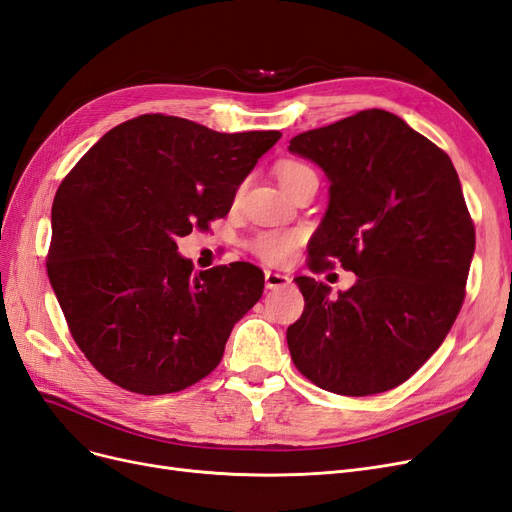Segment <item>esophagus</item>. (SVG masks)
I'll return each mask as SVG.
<instances>
[{
	"label": "esophagus",
	"instance_id": "obj_1",
	"mask_svg": "<svg viewBox=\"0 0 512 512\" xmlns=\"http://www.w3.org/2000/svg\"><path fill=\"white\" fill-rule=\"evenodd\" d=\"M287 285H291L289 274L266 270V289H280V287H287Z\"/></svg>",
	"mask_w": 512,
	"mask_h": 512
}]
</instances>
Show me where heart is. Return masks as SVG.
<instances>
[{
    "label": "heart",
    "instance_id": "b5f03b06",
    "mask_svg": "<svg viewBox=\"0 0 512 512\" xmlns=\"http://www.w3.org/2000/svg\"><path fill=\"white\" fill-rule=\"evenodd\" d=\"M276 176L278 183L283 185V189L289 193L295 185H300L302 180H306L308 176H315L306 163L293 161V159H285L280 161L276 166ZM295 244H298V236L295 234H261L255 238L253 242V251L270 263H283L293 255Z\"/></svg>",
    "mask_w": 512,
    "mask_h": 512
}]
</instances>
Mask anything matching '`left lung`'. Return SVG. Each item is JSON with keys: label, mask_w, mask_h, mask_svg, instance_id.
<instances>
[{"label": "left lung", "mask_w": 512, "mask_h": 512, "mask_svg": "<svg viewBox=\"0 0 512 512\" xmlns=\"http://www.w3.org/2000/svg\"><path fill=\"white\" fill-rule=\"evenodd\" d=\"M289 153L329 180L310 268L338 259L357 276L338 295L295 278L304 312L287 329L293 364L338 395L389 391L434 355L464 302L474 225L457 172L434 142L378 108L304 131Z\"/></svg>", "instance_id": "1"}]
</instances>
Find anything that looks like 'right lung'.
<instances>
[{"mask_svg": "<svg viewBox=\"0 0 512 512\" xmlns=\"http://www.w3.org/2000/svg\"><path fill=\"white\" fill-rule=\"evenodd\" d=\"M280 131L219 134L142 114L89 148L53 202L48 278L80 351L108 381L163 395L202 381L263 293L253 263L193 274L176 240L225 217Z\"/></svg>", "mask_w": 512, "mask_h": 512, "instance_id": "add662e5", "label": "right lung"}]
</instances>
